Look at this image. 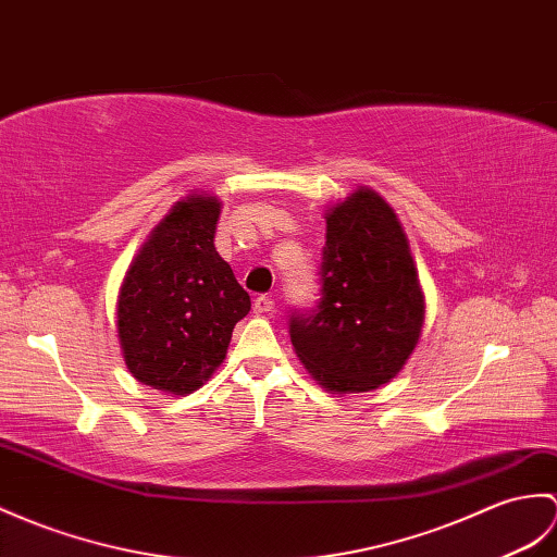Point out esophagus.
I'll list each match as a JSON object with an SVG mask.
<instances>
[{
    "label": "esophagus",
    "instance_id": "obj_1",
    "mask_svg": "<svg viewBox=\"0 0 557 557\" xmlns=\"http://www.w3.org/2000/svg\"><path fill=\"white\" fill-rule=\"evenodd\" d=\"M273 308H275V301L270 299V296H265V294L256 296V299H253V313H258V315H265Z\"/></svg>",
    "mask_w": 557,
    "mask_h": 557
}]
</instances>
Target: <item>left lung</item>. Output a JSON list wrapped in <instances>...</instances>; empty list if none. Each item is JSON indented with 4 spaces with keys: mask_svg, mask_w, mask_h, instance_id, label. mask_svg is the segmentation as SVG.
<instances>
[{
    "mask_svg": "<svg viewBox=\"0 0 557 557\" xmlns=\"http://www.w3.org/2000/svg\"><path fill=\"white\" fill-rule=\"evenodd\" d=\"M320 299L292 308L289 337L330 392H370L396 377L418 344L424 301L396 213L358 189L327 213Z\"/></svg>",
    "mask_w": 557,
    "mask_h": 557,
    "instance_id": "1",
    "label": "left lung"
}]
</instances>
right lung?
Segmentation results:
<instances>
[{
    "label": "right lung",
    "mask_w": 557,
    "mask_h": 557,
    "mask_svg": "<svg viewBox=\"0 0 557 557\" xmlns=\"http://www.w3.org/2000/svg\"><path fill=\"white\" fill-rule=\"evenodd\" d=\"M220 203L177 201L141 247L119 296L125 363L141 384L191 394L223 363L232 330L251 310L215 251Z\"/></svg>",
    "instance_id": "right-lung-1"
}]
</instances>
